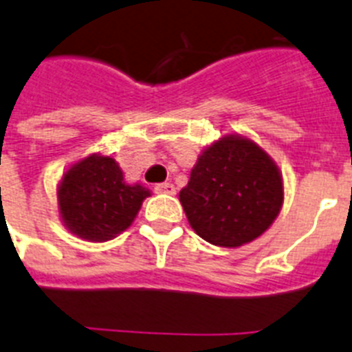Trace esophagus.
I'll list each match as a JSON object with an SVG mask.
<instances>
[{"mask_svg": "<svg viewBox=\"0 0 352 352\" xmlns=\"http://www.w3.org/2000/svg\"><path fill=\"white\" fill-rule=\"evenodd\" d=\"M153 190L157 191V193H166V195H173L175 193V186L171 184V182H161V184H155V188Z\"/></svg>", "mask_w": 352, "mask_h": 352, "instance_id": "obj_1", "label": "esophagus"}]
</instances>
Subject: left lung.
<instances>
[{"label":"left lung","mask_w":352,"mask_h":352,"mask_svg":"<svg viewBox=\"0 0 352 352\" xmlns=\"http://www.w3.org/2000/svg\"><path fill=\"white\" fill-rule=\"evenodd\" d=\"M179 201L201 239L239 248L275 222L284 204V182L276 162L256 142L231 133L199 155Z\"/></svg>","instance_id":"1"}]
</instances>
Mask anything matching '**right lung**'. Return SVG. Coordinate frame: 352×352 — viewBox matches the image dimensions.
Segmentation results:
<instances>
[{
  "instance_id": "right-lung-1",
  "label": "right lung",
  "mask_w": 352,
  "mask_h": 352,
  "mask_svg": "<svg viewBox=\"0 0 352 352\" xmlns=\"http://www.w3.org/2000/svg\"><path fill=\"white\" fill-rule=\"evenodd\" d=\"M150 190L128 184L108 155L92 153L65 171L57 186V206L70 233L90 242L116 239L130 228Z\"/></svg>"
}]
</instances>
